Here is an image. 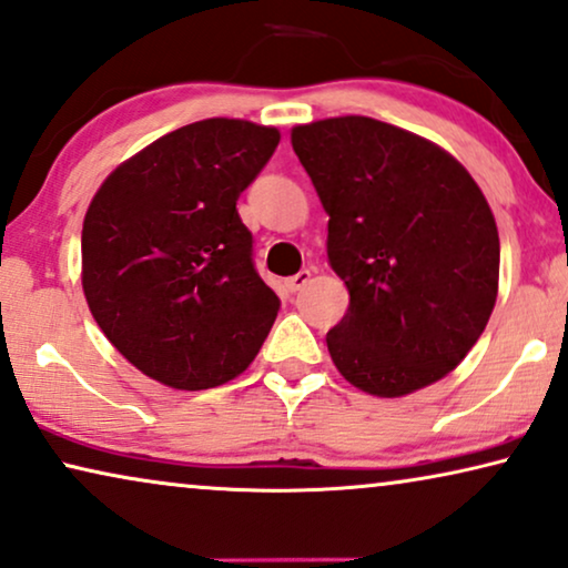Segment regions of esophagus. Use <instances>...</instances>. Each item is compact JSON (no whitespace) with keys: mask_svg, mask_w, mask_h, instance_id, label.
<instances>
[{"mask_svg":"<svg viewBox=\"0 0 568 568\" xmlns=\"http://www.w3.org/2000/svg\"><path fill=\"white\" fill-rule=\"evenodd\" d=\"M312 278V271L310 268H302L300 274H294V276H290L284 282V286H286V292H292V294H297L300 290H304V286H307V282Z\"/></svg>","mask_w":568,"mask_h":568,"instance_id":"esophagus-1","label":"esophagus"}]
</instances>
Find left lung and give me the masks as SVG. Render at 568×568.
I'll use <instances>...</instances> for the list:
<instances>
[{
	"label": "left lung",
	"instance_id": "8db88e82",
	"mask_svg": "<svg viewBox=\"0 0 568 568\" xmlns=\"http://www.w3.org/2000/svg\"><path fill=\"white\" fill-rule=\"evenodd\" d=\"M292 148L351 294L327 333L338 372L376 397L454 372L497 300L499 235L481 189L438 145L358 114L294 128Z\"/></svg>",
	"mask_w": 568,
	"mask_h": 568
}]
</instances>
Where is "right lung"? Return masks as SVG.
Instances as JSON below:
<instances>
[{"label": "right lung", "mask_w": 568, "mask_h": 568, "mask_svg": "<svg viewBox=\"0 0 568 568\" xmlns=\"http://www.w3.org/2000/svg\"><path fill=\"white\" fill-rule=\"evenodd\" d=\"M278 130L212 118L159 138L114 169L81 230V284L110 343L174 389L243 374L282 302L253 264L235 204Z\"/></svg>", "instance_id": "add662e5"}]
</instances>
